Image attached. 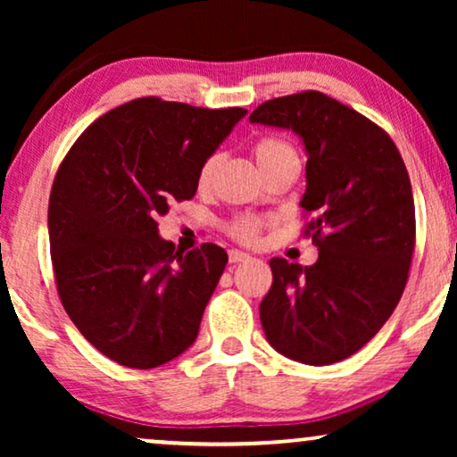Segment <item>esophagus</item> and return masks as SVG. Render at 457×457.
<instances>
[{
	"label": "esophagus",
	"instance_id": "esophagus-1",
	"mask_svg": "<svg viewBox=\"0 0 457 457\" xmlns=\"http://www.w3.org/2000/svg\"><path fill=\"white\" fill-rule=\"evenodd\" d=\"M247 260H252V255L245 252H239V249H230L228 252L230 264H241V262H247Z\"/></svg>",
	"mask_w": 457,
	"mask_h": 457
}]
</instances>
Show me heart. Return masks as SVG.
Masks as SVG:
<instances>
[{
	"label": "heart",
	"instance_id": "1",
	"mask_svg": "<svg viewBox=\"0 0 457 457\" xmlns=\"http://www.w3.org/2000/svg\"><path fill=\"white\" fill-rule=\"evenodd\" d=\"M253 158L258 162L260 170L266 174H272L277 168H280L287 162H299L297 149L291 145L287 139H280V137H260L258 141L253 143ZM218 166H220V154L214 152L210 154L208 158L202 162L197 170V187L202 191L210 189L212 183H214ZM274 218L272 216H262V214H252V212H241V214H235L227 222V235L230 239L245 243V245H255L260 241L262 233L268 227H272Z\"/></svg>",
	"mask_w": 457,
	"mask_h": 457
}]
</instances>
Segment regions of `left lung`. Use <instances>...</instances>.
I'll return each instance as SVG.
<instances>
[{
  "label": "left lung",
  "instance_id": "obj_1",
  "mask_svg": "<svg viewBox=\"0 0 457 457\" xmlns=\"http://www.w3.org/2000/svg\"><path fill=\"white\" fill-rule=\"evenodd\" d=\"M252 122L293 129L308 152L303 235L314 266L272 258L260 303L266 339L312 366L335 364L366 345L399 303L416 247L408 170L377 122L320 91L260 104Z\"/></svg>",
  "mask_w": 457,
  "mask_h": 457
}]
</instances>
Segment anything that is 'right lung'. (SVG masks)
<instances>
[{"label":"right lung","mask_w":457,"mask_h":457,"mask_svg":"<svg viewBox=\"0 0 457 457\" xmlns=\"http://www.w3.org/2000/svg\"><path fill=\"white\" fill-rule=\"evenodd\" d=\"M243 108L139 97L83 130L55 172L47 228L55 287L74 327L127 368H155L195 341L228 255L160 239L170 204L193 199L197 170Z\"/></svg>","instance_id":"add662e5"}]
</instances>
